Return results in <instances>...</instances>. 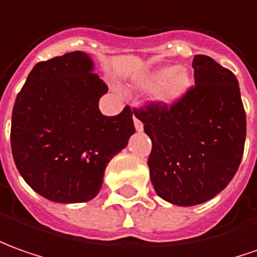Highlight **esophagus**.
<instances>
[{"instance_id":"34e87169","label":"esophagus","mask_w":257,"mask_h":257,"mask_svg":"<svg viewBox=\"0 0 257 257\" xmlns=\"http://www.w3.org/2000/svg\"><path fill=\"white\" fill-rule=\"evenodd\" d=\"M134 123H135V129L138 132H142L143 131V123L138 118H136L135 115H134Z\"/></svg>"}]
</instances>
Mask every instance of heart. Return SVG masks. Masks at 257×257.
<instances>
[{
  "mask_svg": "<svg viewBox=\"0 0 257 257\" xmlns=\"http://www.w3.org/2000/svg\"><path fill=\"white\" fill-rule=\"evenodd\" d=\"M138 87L153 92L162 105L173 106L187 95L193 87V77L187 67H162L146 74L138 81Z\"/></svg>",
  "mask_w": 257,
  "mask_h": 257,
  "instance_id": "b5f03b06",
  "label": "heart"
}]
</instances>
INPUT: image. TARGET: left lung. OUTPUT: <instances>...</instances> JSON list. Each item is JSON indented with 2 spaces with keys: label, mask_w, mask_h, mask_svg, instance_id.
I'll use <instances>...</instances> for the list:
<instances>
[{
  "label": "left lung",
  "mask_w": 257,
  "mask_h": 257,
  "mask_svg": "<svg viewBox=\"0 0 257 257\" xmlns=\"http://www.w3.org/2000/svg\"><path fill=\"white\" fill-rule=\"evenodd\" d=\"M193 69L195 85L176 105L134 111L152 139L148 166L155 191L180 207L208 201L229 184L246 138L235 74L204 55L194 56Z\"/></svg>",
  "instance_id": "8db88e82"
}]
</instances>
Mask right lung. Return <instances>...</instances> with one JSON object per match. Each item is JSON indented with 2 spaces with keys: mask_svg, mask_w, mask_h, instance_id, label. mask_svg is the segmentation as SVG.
<instances>
[{
  "mask_svg": "<svg viewBox=\"0 0 257 257\" xmlns=\"http://www.w3.org/2000/svg\"><path fill=\"white\" fill-rule=\"evenodd\" d=\"M106 84L84 52L38 63L12 109L11 148L26 183L50 201L74 204L98 194L109 160L135 134L132 111L105 116Z\"/></svg>",
  "mask_w": 257,
  "mask_h": 257,
  "instance_id": "1",
  "label": "right lung"
}]
</instances>
